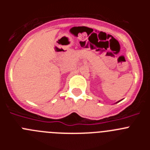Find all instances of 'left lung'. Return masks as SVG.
Masks as SVG:
<instances>
[{"label":"left lung","instance_id":"obj_1","mask_svg":"<svg viewBox=\"0 0 150 150\" xmlns=\"http://www.w3.org/2000/svg\"><path fill=\"white\" fill-rule=\"evenodd\" d=\"M120 101H118V102H120ZM118 102H117V103H118Z\"/></svg>","mask_w":150,"mask_h":150}]
</instances>
